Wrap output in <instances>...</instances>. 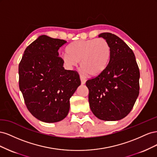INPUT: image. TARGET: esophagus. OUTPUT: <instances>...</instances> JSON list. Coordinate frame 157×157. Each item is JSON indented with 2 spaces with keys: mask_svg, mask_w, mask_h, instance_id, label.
Listing matches in <instances>:
<instances>
[{
  "mask_svg": "<svg viewBox=\"0 0 157 157\" xmlns=\"http://www.w3.org/2000/svg\"><path fill=\"white\" fill-rule=\"evenodd\" d=\"M80 81H81V84H84L85 82H86V78H85L84 76L80 75Z\"/></svg>",
  "mask_w": 157,
  "mask_h": 157,
  "instance_id": "1",
  "label": "esophagus"
}]
</instances>
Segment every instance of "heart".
I'll use <instances>...</instances> for the list:
<instances>
[{
  "label": "heart",
  "mask_w": 157,
  "mask_h": 157,
  "mask_svg": "<svg viewBox=\"0 0 157 157\" xmlns=\"http://www.w3.org/2000/svg\"><path fill=\"white\" fill-rule=\"evenodd\" d=\"M61 55L68 67L80 61L82 70L90 76H97L107 67L111 58V47L104 39L76 40L69 44Z\"/></svg>",
  "instance_id": "heart-1"
}]
</instances>
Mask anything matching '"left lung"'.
<instances>
[{
    "label": "left lung",
    "instance_id": "8db88e82",
    "mask_svg": "<svg viewBox=\"0 0 157 157\" xmlns=\"http://www.w3.org/2000/svg\"><path fill=\"white\" fill-rule=\"evenodd\" d=\"M111 47L110 61L102 73L88 80V101L94 115L107 121H119L134 107L140 91V70L132 50L117 35H98Z\"/></svg>",
    "mask_w": 157,
    "mask_h": 157
}]
</instances>
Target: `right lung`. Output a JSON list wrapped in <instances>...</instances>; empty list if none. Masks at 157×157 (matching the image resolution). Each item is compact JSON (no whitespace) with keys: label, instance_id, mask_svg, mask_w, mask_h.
I'll return each instance as SVG.
<instances>
[{"label":"right lung","instance_id":"1","mask_svg":"<svg viewBox=\"0 0 157 157\" xmlns=\"http://www.w3.org/2000/svg\"><path fill=\"white\" fill-rule=\"evenodd\" d=\"M66 42L41 35L27 47L19 65V86L27 108L42 122L64 119L69 99L80 85L78 73L65 69L58 56Z\"/></svg>","mask_w":157,"mask_h":157}]
</instances>
